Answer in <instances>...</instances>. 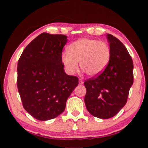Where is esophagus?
Wrapping results in <instances>:
<instances>
[{
  "mask_svg": "<svg viewBox=\"0 0 148 148\" xmlns=\"http://www.w3.org/2000/svg\"><path fill=\"white\" fill-rule=\"evenodd\" d=\"M79 85H82V84H84V81L82 79H79Z\"/></svg>",
  "mask_w": 148,
  "mask_h": 148,
  "instance_id": "obj_1",
  "label": "esophagus"
}]
</instances>
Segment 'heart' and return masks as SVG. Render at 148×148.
Masks as SVG:
<instances>
[{"label":"heart","mask_w":148,"mask_h":148,"mask_svg":"<svg viewBox=\"0 0 148 148\" xmlns=\"http://www.w3.org/2000/svg\"><path fill=\"white\" fill-rule=\"evenodd\" d=\"M111 53L108 45L98 40L82 38L70 45L68 51L61 55V62L66 72L73 75L79 65L91 77L103 72L108 64Z\"/></svg>","instance_id":"heart-1"}]
</instances>
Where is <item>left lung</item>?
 <instances>
[{
  "instance_id": "left-lung-1",
  "label": "left lung",
  "mask_w": 148,
  "mask_h": 148,
  "mask_svg": "<svg viewBox=\"0 0 148 148\" xmlns=\"http://www.w3.org/2000/svg\"><path fill=\"white\" fill-rule=\"evenodd\" d=\"M106 36L111 53L109 63L101 75L84 83L87 110L101 119L114 117L122 109L133 84V62L126 47L112 34Z\"/></svg>"
}]
</instances>
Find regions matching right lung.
Returning a JSON list of instances; mask_svg holds the SVG:
<instances>
[{"mask_svg":"<svg viewBox=\"0 0 148 148\" xmlns=\"http://www.w3.org/2000/svg\"><path fill=\"white\" fill-rule=\"evenodd\" d=\"M67 36L42 33L23 50L17 64V88L25 110L47 121L64 112L78 78L65 73L61 62Z\"/></svg>","mask_w":148,"mask_h":148,"instance_id":"obj_1","label":"right lung"}]
</instances>
